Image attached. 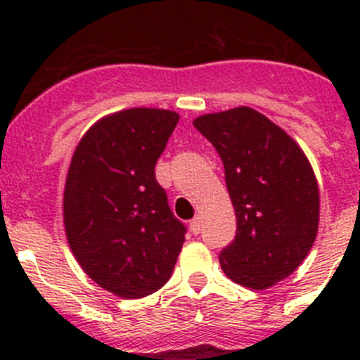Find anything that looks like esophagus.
I'll use <instances>...</instances> for the list:
<instances>
[{
	"label": "esophagus",
	"mask_w": 360,
	"mask_h": 360,
	"mask_svg": "<svg viewBox=\"0 0 360 360\" xmlns=\"http://www.w3.org/2000/svg\"><path fill=\"white\" fill-rule=\"evenodd\" d=\"M189 227L193 234H200V231H202V218H200V216H195V218L191 219Z\"/></svg>",
	"instance_id": "esophagus-1"
}]
</instances>
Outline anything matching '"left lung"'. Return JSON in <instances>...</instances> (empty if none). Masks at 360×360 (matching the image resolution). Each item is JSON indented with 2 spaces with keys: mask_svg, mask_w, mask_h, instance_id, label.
Returning <instances> with one entry per match:
<instances>
[{
  "mask_svg": "<svg viewBox=\"0 0 360 360\" xmlns=\"http://www.w3.org/2000/svg\"><path fill=\"white\" fill-rule=\"evenodd\" d=\"M216 148L236 212V238L219 252L229 279L263 290L294 272L319 227V187L297 142L252 108L195 119Z\"/></svg>",
  "mask_w": 360,
  "mask_h": 360,
  "instance_id": "1",
  "label": "left lung"
}]
</instances>
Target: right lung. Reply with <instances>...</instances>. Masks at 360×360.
I'll return each mask as SVG.
<instances>
[{
    "mask_svg": "<svg viewBox=\"0 0 360 360\" xmlns=\"http://www.w3.org/2000/svg\"><path fill=\"white\" fill-rule=\"evenodd\" d=\"M178 119L157 108L111 113L84 133L70 162L63 198L70 249L98 287L119 297L164 287L186 241L155 178Z\"/></svg>",
    "mask_w": 360,
    "mask_h": 360,
    "instance_id": "right-lung-1",
    "label": "right lung"
}]
</instances>
